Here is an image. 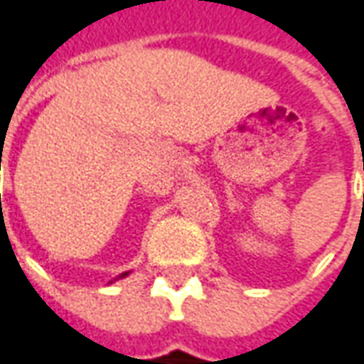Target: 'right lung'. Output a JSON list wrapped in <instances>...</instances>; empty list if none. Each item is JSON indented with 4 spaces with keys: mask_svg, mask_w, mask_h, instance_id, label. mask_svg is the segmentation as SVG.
<instances>
[{
    "mask_svg": "<svg viewBox=\"0 0 364 364\" xmlns=\"http://www.w3.org/2000/svg\"><path fill=\"white\" fill-rule=\"evenodd\" d=\"M126 275H128V273H122V275H119V277H126Z\"/></svg>",
    "mask_w": 364,
    "mask_h": 364,
    "instance_id": "1",
    "label": "right lung"
}]
</instances>
